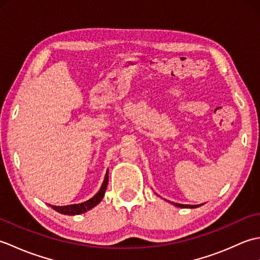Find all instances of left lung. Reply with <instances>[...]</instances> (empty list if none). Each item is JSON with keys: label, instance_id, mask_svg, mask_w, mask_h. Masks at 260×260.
I'll use <instances>...</instances> for the list:
<instances>
[{"label": "left lung", "instance_id": "8db88e82", "mask_svg": "<svg viewBox=\"0 0 260 260\" xmlns=\"http://www.w3.org/2000/svg\"><path fill=\"white\" fill-rule=\"evenodd\" d=\"M173 204L175 207H179V208H198L202 206V204H197V206H191V204H180V203H173Z\"/></svg>", "mask_w": 260, "mask_h": 260}]
</instances>
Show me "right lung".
Segmentation results:
<instances>
[{
    "mask_svg": "<svg viewBox=\"0 0 260 260\" xmlns=\"http://www.w3.org/2000/svg\"><path fill=\"white\" fill-rule=\"evenodd\" d=\"M107 184H108V170L106 171V175H105V179H104L101 189H99V191L96 193V194L93 196L91 199H89V200L78 203V204H69V206H62V207L51 206V204H49V206H50L53 210H56L57 212L62 213V214L76 215V214L85 213L88 211V210H90L93 207H96L97 204L103 200L105 192H106V189H107Z\"/></svg>",
    "mask_w": 260,
    "mask_h": 260,
    "instance_id": "1",
    "label": "right lung"
}]
</instances>
